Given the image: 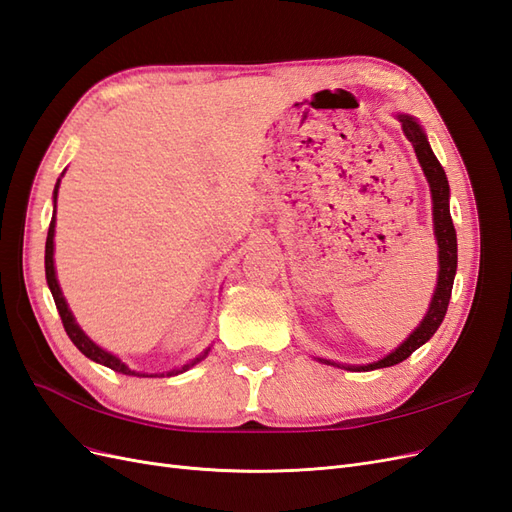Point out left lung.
<instances>
[{"label":"left lung","mask_w":512,"mask_h":512,"mask_svg":"<svg viewBox=\"0 0 512 512\" xmlns=\"http://www.w3.org/2000/svg\"><path fill=\"white\" fill-rule=\"evenodd\" d=\"M397 119L401 123V130H404L406 138L412 143L416 160L423 168V175L429 183V192H431V215H433V235H436L438 243V282L436 290H433V297L429 303L427 314L423 320L418 322V327L401 342L395 350H391L382 359L367 363V365H344V363H335L329 359H318L320 363L342 367L348 371H371V369H382V367H391L401 361H406L408 356L421 348L425 342L433 337V333L438 331L446 316V307L448 301H451V292H453V282H455V273H457V235H455V226L451 220V207H448V198H451V188H448V179L442 164L438 158L433 156L431 145L427 141V134L423 130L418 119L406 113H397Z\"/></svg>","instance_id":"1"}]
</instances>
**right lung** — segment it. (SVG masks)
I'll return each mask as SVG.
<instances>
[{"label": "right lung", "mask_w": 512, "mask_h": 512, "mask_svg": "<svg viewBox=\"0 0 512 512\" xmlns=\"http://www.w3.org/2000/svg\"><path fill=\"white\" fill-rule=\"evenodd\" d=\"M64 173H66V170H64ZM64 173H61V177H64ZM61 177L57 179L55 190H53V218H51L49 235H46V247H44V273H46V284H49V290H51L53 299H55L57 312H59V316H61V322H64V329H66L68 337L72 339V344H74L76 348H79V350L87 356V359L96 361V363H100V365H104V367H108V369H113V371H119V374H123V376H136V378H170V376L183 374V371H188V369H192L196 363L207 359V354H209L211 346L205 348L198 356H194V359H190L188 363H183L181 367H175V369H170V371H162V374H147V371L130 369L126 363H123V361L119 359L117 354L108 352V350H104L102 346H98V344L94 342V339H91V337L79 327V322H76L74 314L70 312V307H68V303H66L64 292H61V288H59L57 271H55V258H53V254H55V207H57V192H59Z\"/></svg>", "instance_id": "obj_1"}]
</instances>
